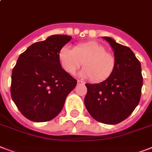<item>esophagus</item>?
Returning a JSON list of instances; mask_svg holds the SVG:
<instances>
[{"instance_id": "obj_1", "label": "esophagus", "mask_w": 152, "mask_h": 152, "mask_svg": "<svg viewBox=\"0 0 152 152\" xmlns=\"http://www.w3.org/2000/svg\"><path fill=\"white\" fill-rule=\"evenodd\" d=\"M77 83H78V84H84V82L82 80H77Z\"/></svg>"}]
</instances>
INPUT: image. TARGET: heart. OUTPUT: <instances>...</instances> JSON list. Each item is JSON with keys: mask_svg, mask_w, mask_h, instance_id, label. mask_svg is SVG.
Wrapping results in <instances>:
<instances>
[{"mask_svg": "<svg viewBox=\"0 0 152 152\" xmlns=\"http://www.w3.org/2000/svg\"><path fill=\"white\" fill-rule=\"evenodd\" d=\"M60 63L64 71L74 75L80 68L81 76L90 78L95 83L106 80L115 69L114 55L106 51L105 46L96 42L77 44L72 50L63 46L58 53Z\"/></svg>", "mask_w": 152, "mask_h": 152, "instance_id": "b5f03b06", "label": "heart"}]
</instances>
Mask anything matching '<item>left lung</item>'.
I'll use <instances>...</instances> for the list:
<instances>
[{
	"instance_id": "obj_1",
	"label": "left lung",
	"mask_w": 152,
	"mask_h": 152,
	"mask_svg": "<svg viewBox=\"0 0 152 152\" xmlns=\"http://www.w3.org/2000/svg\"><path fill=\"white\" fill-rule=\"evenodd\" d=\"M114 51L115 69L106 80L86 83L84 104L99 122L114 125L125 120L139 104L143 86L141 64L129 47L103 37Z\"/></svg>"
}]
</instances>
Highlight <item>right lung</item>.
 <instances>
[{
	"label": "right lung",
	"mask_w": 152,
	"mask_h": 152,
	"mask_svg": "<svg viewBox=\"0 0 152 152\" xmlns=\"http://www.w3.org/2000/svg\"><path fill=\"white\" fill-rule=\"evenodd\" d=\"M72 37L55 34L32 44L12 69L11 96L25 118L48 121L61 111L76 80L62 69L58 53Z\"/></svg>",
	"instance_id": "1"
}]
</instances>
